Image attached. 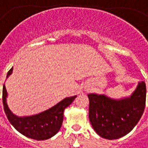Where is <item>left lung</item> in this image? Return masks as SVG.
<instances>
[{
    "mask_svg": "<svg viewBox=\"0 0 148 148\" xmlns=\"http://www.w3.org/2000/svg\"><path fill=\"white\" fill-rule=\"evenodd\" d=\"M146 91V84L141 81L130 97L123 99H111L104 94H88L89 121L96 133L112 140L130 132L143 114Z\"/></svg>",
    "mask_w": 148,
    "mask_h": 148,
    "instance_id": "left-lung-1",
    "label": "left lung"
}]
</instances>
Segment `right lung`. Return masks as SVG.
I'll use <instances>...</instances> for the list:
<instances>
[{"label": "right lung", "mask_w": 148, "mask_h": 148, "mask_svg": "<svg viewBox=\"0 0 148 148\" xmlns=\"http://www.w3.org/2000/svg\"><path fill=\"white\" fill-rule=\"evenodd\" d=\"M13 72V68L7 73V78ZM7 91L5 86H3L2 100L4 110L7 119L13 127L26 137L36 140H45L51 138L60 130L64 120V111L70 106L76 96L66 97L47 110L38 114L26 117H18L14 114L7 105Z\"/></svg>", "instance_id": "right-lung-1"}]
</instances>
